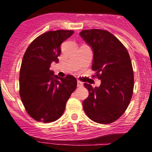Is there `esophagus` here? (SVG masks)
I'll return each mask as SVG.
<instances>
[{
	"label": "esophagus",
	"mask_w": 152,
	"mask_h": 152,
	"mask_svg": "<svg viewBox=\"0 0 152 152\" xmlns=\"http://www.w3.org/2000/svg\"><path fill=\"white\" fill-rule=\"evenodd\" d=\"M77 86L78 87H82L83 86V83L80 81H77Z\"/></svg>",
	"instance_id": "34e87169"
}]
</instances>
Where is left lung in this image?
I'll return each instance as SVG.
<instances>
[{
  "label": "left lung",
  "mask_w": 152,
  "mask_h": 152,
  "mask_svg": "<svg viewBox=\"0 0 152 152\" xmlns=\"http://www.w3.org/2000/svg\"><path fill=\"white\" fill-rule=\"evenodd\" d=\"M80 36L93 51L92 69L101 80L93 88L85 83L89 94L83 102L88 117L99 124H110L124 113L132 99L134 72L126 48L107 31L83 30Z\"/></svg>",
  "instance_id": "obj_1"
}]
</instances>
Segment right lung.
<instances>
[{
	"instance_id": "obj_1",
	"label": "right lung",
	"mask_w": 152,
	"mask_h": 152,
	"mask_svg": "<svg viewBox=\"0 0 152 152\" xmlns=\"http://www.w3.org/2000/svg\"><path fill=\"white\" fill-rule=\"evenodd\" d=\"M73 34V31H48L26 50L19 76L20 96L26 111L36 121L49 123L58 119L76 88L74 76L61 78L50 70L52 62H58L61 44Z\"/></svg>"
}]
</instances>
